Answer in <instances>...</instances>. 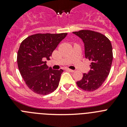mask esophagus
<instances>
[{
  "mask_svg": "<svg viewBox=\"0 0 127 127\" xmlns=\"http://www.w3.org/2000/svg\"><path fill=\"white\" fill-rule=\"evenodd\" d=\"M66 70H67V71L71 72H74V70H72V69H68V68H67V69H66Z\"/></svg>",
  "mask_w": 127,
  "mask_h": 127,
  "instance_id": "esophagus-1",
  "label": "esophagus"
}]
</instances>
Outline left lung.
<instances>
[{"label": "left lung", "instance_id": "1", "mask_svg": "<svg viewBox=\"0 0 127 127\" xmlns=\"http://www.w3.org/2000/svg\"><path fill=\"white\" fill-rule=\"evenodd\" d=\"M73 33L83 40L85 58L92 61L90 70L84 73L76 83L83 90L93 92L102 86L110 72L113 58L111 43L104 35L92 30H81Z\"/></svg>", "mask_w": 127, "mask_h": 127}]
</instances>
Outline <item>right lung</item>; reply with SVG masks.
I'll list each match as a JSON object with an SVG mask.
<instances>
[{
  "instance_id": "add662e5",
  "label": "right lung",
  "mask_w": 127,
  "mask_h": 127,
  "mask_svg": "<svg viewBox=\"0 0 127 127\" xmlns=\"http://www.w3.org/2000/svg\"><path fill=\"white\" fill-rule=\"evenodd\" d=\"M67 33H36L22 42L17 54L21 76L33 92L48 95L55 90L64 70H53L46 65L52 53Z\"/></svg>"
}]
</instances>
